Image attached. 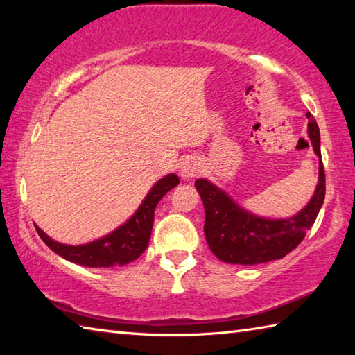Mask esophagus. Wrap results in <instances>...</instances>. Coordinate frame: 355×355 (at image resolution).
Segmentation results:
<instances>
[{
	"label": "esophagus",
	"mask_w": 355,
	"mask_h": 355,
	"mask_svg": "<svg viewBox=\"0 0 355 355\" xmlns=\"http://www.w3.org/2000/svg\"><path fill=\"white\" fill-rule=\"evenodd\" d=\"M202 172V163L197 158H186L180 166V175L183 180H191Z\"/></svg>",
	"instance_id": "obj_1"
}]
</instances>
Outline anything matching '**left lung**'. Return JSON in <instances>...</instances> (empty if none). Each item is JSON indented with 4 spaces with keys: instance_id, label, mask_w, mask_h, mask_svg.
Wrapping results in <instances>:
<instances>
[{
    "instance_id": "obj_1",
    "label": "left lung",
    "mask_w": 355,
    "mask_h": 355,
    "mask_svg": "<svg viewBox=\"0 0 355 355\" xmlns=\"http://www.w3.org/2000/svg\"><path fill=\"white\" fill-rule=\"evenodd\" d=\"M307 119L311 147L320 158V173L310 202L291 218L271 219L257 216L244 209L209 180H196V189L205 207L203 232L209 249L220 261L250 266L279 260L296 249L315 224L326 197V173L321 159L320 128L310 112H307Z\"/></svg>"
}]
</instances>
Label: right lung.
Wrapping results in <instances>:
<instances>
[{"instance_id": "obj_1", "label": "right lung", "mask_w": 355, "mask_h": 355, "mask_svg": "<svg viewBox=\"0 0 355 355\" xmlns=\"http://www.w3.org/2000/svg\"><path fill=\"white\" fill-rule=\"evenodd\" d=\"M178 183L180 178L175 173H169L158 180L127 222H123L114 232L87 244H62L48 236L40 227L35 225V230L48 248L71 263L86 268L123 266V264L139 258L142 252L147 249L150 235H152L155 208L167 192L175 188Z\"/></svg>"}]
</instances>
